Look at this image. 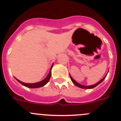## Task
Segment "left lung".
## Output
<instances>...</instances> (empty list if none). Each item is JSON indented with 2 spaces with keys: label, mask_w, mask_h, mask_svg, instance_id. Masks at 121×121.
Returning <instances> with one entry per match:
<instances>
[{
  "label": "left lung",
  "mask_w": 121,
  "mask_h": 121,
  "mask_svg": "<svg viewBox=\"0 0 121 121\" xmlns=\"http://www.w3.org/2000/svg\"><path fill=\"white\" fill-rule=\"evenodd\" d=\"M107 75H106L102 79V80H101L99 81L98 82H97V84H94V85H90V86H84V85H81V84L78 83L77 82H76V81H75V80H74V79H73V78L71 77V76L70 75H69V77H70V78H71V80L72 82H73V83L75 84V85H76V86H78V87H80V88H84V89H91V88H93L95 87L96 86H97V85H99V84L101 83V82H102V81H104V79L105 78V77H106V76H107Z\"/></svg>",
  "instance_id": "8db88e82"
}]
</instances>
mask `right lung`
Returning <instances> with one entry per match:
<instances>
[{
	"mask_svg": "<svg viewBox=\"0 0 121 121\" xmlns=\"http://www.w3.org/2000/svg\"><path fill=\"white\" fill-rule=\"evenodd\" d=\"M53 64H52V67H51V68H50V72L49 73H48V74L47 75V76L46 77V78H45L43 80H42L41 81H40V82H36V83H33V84H28V83H24V82H22V81H19V80H17V78H15L16 79L17 81H18L19 82H20V84H22L23 85H24V86H26V87H28V88H39V87H41V86H44V85H46V84L47 83V82H48V81L50 80V78L51 77V75H52V68L53 67Z\"/></svg>",
	"mask_w": 121,
	"mask_h": 121,
	"instance_id": "right-lung-1",
	"label": "right lung"
}]
</instances>
